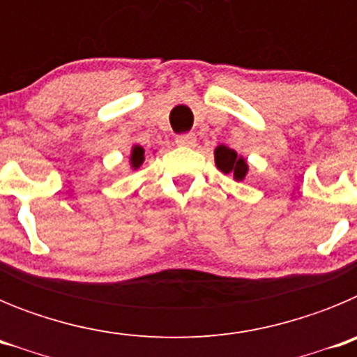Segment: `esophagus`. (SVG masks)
<instances>
[{
  "instance_id": "obj_1",
  "label": "esophagus",
  "mask_w": 357,
  "mask_h": 357,
  "mask_svg": "<svg viewBox=\"0 0 357 357\" xmlns=\"http://www.w3.org/2000/svg\"><path fill=\"white\" fill-rule=\"evenodd\" d=\"M195 141H197L195 134H181L175 137V143L178 144V146H193Z\"/></svg>"
}]
</instances>
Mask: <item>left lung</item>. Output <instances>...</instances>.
<instances>
[{
    "label": "left lung",
    "instance_id": "1",
    "mask_svg": "<svg viewBox=\"0 0 357 357\" xmlns=\"http://www.w3.org/2000/svg\"><path fill=\"white\" fill-rule=\"evenodd\" d=\"M214 162H216V168L220 172H223L225 175L234 176L236 182L245 181V176L248 173L247 159L238 155V151L225 146V144L216 146V150H214Z\"/></svg>",
    "mask_w": 357,
    "mask_h": 357
}]
</instances>
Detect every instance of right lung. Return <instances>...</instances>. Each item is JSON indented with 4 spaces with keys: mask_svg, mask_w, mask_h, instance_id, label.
<instances>
[{
    "mask_svg": "<svg viewBox=\"0 0 357 357\" xmlns=\"http://www.w3.org/2000/svg\"><path fill=\"white\" fill-rule=\"evenodd\" d=\"M144 162V148L139 144H134L130 151V168L139 169Z\"/></svg>",
    "mask_w": 357,
    "mask_h": 357,
    "instance_id": "1",
    "label": "right lung"
}]
</instances>
